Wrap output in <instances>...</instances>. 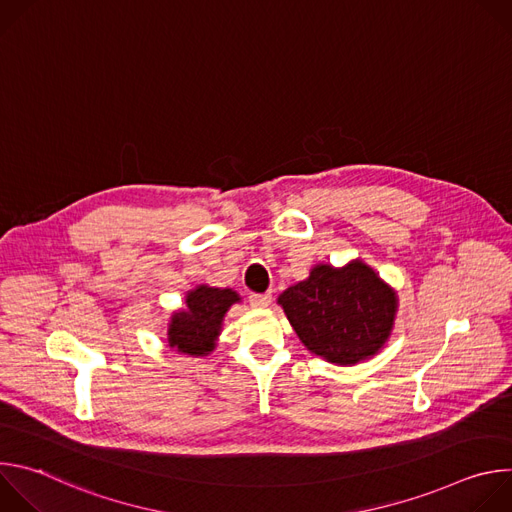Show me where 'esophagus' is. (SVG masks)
<instances>
[{
  "label": "esophagus",
  "instance_id": "1",
  "mask_svg": "<svg viewBox=\"0 0 512 512\" xmlns=\"http://www.w3.org/2000/svg\"><path fill=\"white\" fill-rule=\"evenodd\" d=\"M249 304L253 308H267L271 304V294H251Z\"/></svg>",
  "mask_w": 512,
  "mask_h": 512
}]
</instances>
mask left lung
<instances>
[{
  "label": "left lung",
  "instance_id": "obj_1",
  "mask_svg": "<svg viewBox=\"0 0 512 512\" xmlns=\"http://www.w3.org/2000/svg\"><path fill=\"white\" fill-rule=\"evenodd\" d=\"M291 328L316 356L352 367L381 352L399 310L397 291L360 259L318 263L277 298Z\"/></svg>",
  "mask_w": 512,
  "mask_h": 512
}]
</instances>
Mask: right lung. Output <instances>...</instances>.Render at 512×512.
Segmentation results:
<instances>
[{
  "instance_id": "1",
  "label": "right lung",
  "mask_w": 512,
  "mask_h": 512,
  "mask_svg": "<svg viewBox=\"0 0 512 512\" xmlns=\"http://www.w3.org/2000/svg\"><path fill=\"white\" fill-rule=\"evenodd\" d=\"M241 296L231 287H210L206 283L186 291L184 308L176 310L168 324L170 348L182 354L206 356L216 348L223 322Z\"/></svg>"
}]
</instances>
